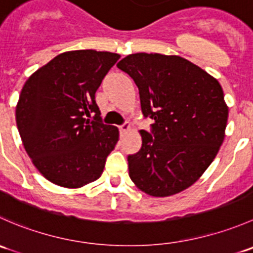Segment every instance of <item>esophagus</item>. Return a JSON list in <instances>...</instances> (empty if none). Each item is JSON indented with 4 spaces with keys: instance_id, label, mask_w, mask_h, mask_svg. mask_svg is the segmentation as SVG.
Here are the masks:
<instances>
[{
    "instance_id": "obj_1",
    "label": "esophagus",
    "mask_w": 253,
    "mask_h": 253,
    "mask_svg": "<svg viewBox=\"0 0 253 253\" xmlns=\"http://www.w3.org/2000/svg\"><path fill=\"white\" fill-rule=\"evenodd\" d=\"M129 129H131V125L127 124V122H125L122 126H120V134H121V136H125V134L129 131Z\"/></svg>"
}]
</instances>
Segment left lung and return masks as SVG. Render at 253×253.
<instances>
[{
    "instance_id": "left-lung-1",
    "label": "left lung",
    "mask_w": 253,
    "mask_h": 253,
    "mask_svg": "<svg viewBox=\"0 0 253 253\" xmlns=\"http://www.w3.org/2000/svg\"><path fill=\"white\" fill-rule=\"evenodd\" d=\"M117 67L138 86L144 117L142 148L128 155V174L139 190L168 197L192 186L218 154L225 137L229 109L221 85L186 58L132 53Z\"/></svg>"
}]
</instances>
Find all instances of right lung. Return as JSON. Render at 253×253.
Masks as SVG:
<instances>
[{"label": "right lung", "instance_id": "add662e5", "mask_svg": "<svg viewBox=\"0 0 253 253\" xmlns=\"http://www.w3.org/2000/svg\"><path fill=\"white\" fill-rule=\"evenodd\" d=\"M119 58L108 51H67L25 82L17 127L33 164L50 182L79 188L103 174L119 128L103 124L95 93Z\"/></svg>", "mask_w": 253, "mask_h": 253}]
</instances>
